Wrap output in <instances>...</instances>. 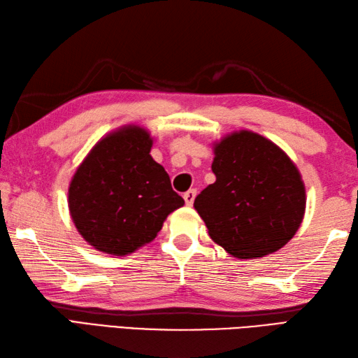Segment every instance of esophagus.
Here are the masks:
<instances>
[{
	"label": "esophagus",
	"mask_w": 358,
	"mask_h": 358,
	"mask_svg": "<svg viewBox=\"0 0 358 358\" xmlns=\"http://www.w3.org/2000/svg\"><path fill=\"white\" fill-rule=\"evenodd\" d=\"M195 195H196V191H195V189H189V191L183 195V199H185V201H186L187 206H192V204H194V200H195Z\"/></svg>",
	"instance_id": "obj_1"
}]
</instances>
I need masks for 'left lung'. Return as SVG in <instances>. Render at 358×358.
Segmentation results:
<instances>
[{"mask_svg":"<svg viewBox=\"0 0 358 358\" xmlns=\"http://www.w3.org/2000/svg\"><path fill=\"white\" fill-rule=\"evenodd\" d=\"M212 149L217 180L194 201L210 238L240 260L283 248L306 209L295 163L275 143L250 131L226 135Z\"/></svg>","mask_w":358,"mask_h":358,"instance_id":"1","label":"left lung"}]
</instances>
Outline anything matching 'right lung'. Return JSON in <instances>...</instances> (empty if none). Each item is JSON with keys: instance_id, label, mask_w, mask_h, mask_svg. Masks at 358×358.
<instances>
[{"instance_id": "add662e5", "label": "right lung", "mask_w": 358, "mask_h": 358, "mask_svg": "<svg viewBox=\"0 0 358 358\" xmlns=\"http://www.w3.org/2000/svg\"><path fill=\"white\" fill-rule=\"evenodd\" d=\"M148 129L127 124L98 141L77 167L67 203L80 235L100 252L124 257L148 245L185 200L150 157Z\"/></svg>"}]
</instances>
